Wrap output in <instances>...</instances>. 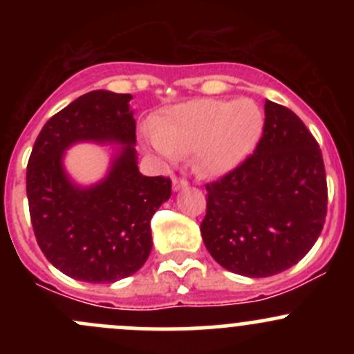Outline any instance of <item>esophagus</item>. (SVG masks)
I'll list each match as a JSON object with an SVG mask.
<instances>
[{"label":"esophagus","instance_id":"1","mask_svg":"<svg viewBox=\"0 0 354 354\" xmlns=\"http://www.w3.org/2000/svg\"><path fill=\"white\" fill-rule=\"evenodd\" d=\"M183 188H188V181L183 180V178H173V190L180 192Z\"/></svg>","mask_w":354,"mask_h":354}]
</instances>
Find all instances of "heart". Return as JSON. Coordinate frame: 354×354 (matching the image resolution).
<instances>
[{
	"mask_svg": "<svg viewBox=\"0 0 354 354\" xmlns=\"http://www.w3.org/2000/svg\"><path fill=\"white\" fill-rule=\"evenodd\" d=\"M263 123V111L253 99H195L157 118L151 145L166 162L192 152L198 173L223 176L253 154Z\"/></svg>",
	"mask_w": 354,
	"mask_h": 354,
	"instance_id": "heart-1",
	"label": "heart"
}]
</instances>
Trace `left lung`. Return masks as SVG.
Masks as SVG:
<instances>
[{"label":"left lung","instance_id":"obj_1","mask_svg":"<svg viewBox=\"0 0 354 354\" xmlns=\"http://www.w3.org/2000/svg\"><path fill=\"white\" fill-rule=\"evenodd\" d=\"M203 243L226 270L269 277L298 263L327 214L322 152L301 120L266 101L263 133L236 169L207 185Z\"/></svg>","mask_w":354,"mask_h":354}]
</instances>
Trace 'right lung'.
I'll list each match as a JSON object with an SVG mask.
<instances>
[{
	"mask_svg": "<svg viewBox=\"0 0 354 354\" xmlns=\"http://www.w3.org/2000/svg\"><path fill=\"white\" fill-rule=\"evenodd\" d=\"M130 94L92 91L49 118L27 164V198L46 259L77 281L116 283L152 250L151 219L171 197V180L138 171ZM116 145L109 174L88 187L64 169L71 145Z\"/></svg>",
	"mask_w": 354,
	"mask_h": 354,
	"instance_id": "obj_1",
	"label": "right lung"
}]
</instances>
